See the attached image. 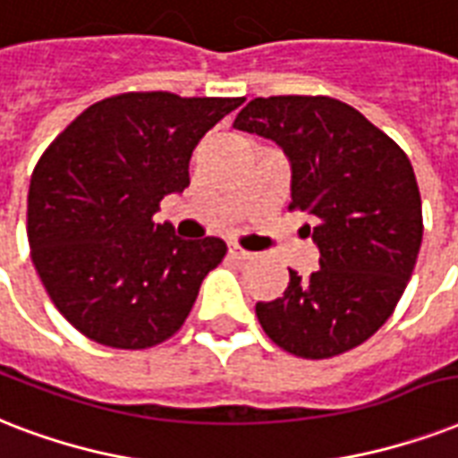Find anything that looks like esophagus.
Returning <instances> with one entry per match:
<instances>
[{
	"mask_svg": "<svg viewBox=\"0 0 458 458\" xmlns=\"http://www.w3.org/2000/svg\"><path fill=\"white\" fill-rule=\"evenodd\" d=\"M229 255H232L233 260H253L255 258V253H250V250H246V248L236 246V243L229 246Z\"/></svg>",
	"mask_w": 458,
	"mask_h": 458,
	"instance_id": "34e87169",
	"label": "esophagus"
}]
</instances>
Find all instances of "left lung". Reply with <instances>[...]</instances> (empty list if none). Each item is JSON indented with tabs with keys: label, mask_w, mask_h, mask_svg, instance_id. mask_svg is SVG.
Listing matches in <instances>:
<instances>
[{
	"label": "left lung",
	"mask_w": 458,
	"mask_h": 458,
	"mask_svg": "<svg viewBox=\"0 0 458 458\" xmlns=\"http://www.w3.org/2000/svg\"><path fill=\"white\" fill-rule=\"evenodd\" d=\"M233 129L277 143L292 169V208L315 217L310 277L289 269L286 292L255 303L272 342L301 358L363 344L394 313L423 241L416 174L403 150L332 98H255Z\"/></svg>",
	"instance_id": "1"
}]
</instances>
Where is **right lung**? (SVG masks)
I'll use <instances>...</instances> for the list:
<instances>
[{"instance_id": "add662e5", "label": "right lung", "mask_w": 458, "mask_h": 458, "mask_svg": "<svg viewBox=\"0 0 458 458\" xmlns=\"http://www.w3.org/2000/svg\"><path fill=\"white\" fill-rule=\"evenodd\" d=\"M243 98L123 93L56 136L28 189V243L59 313L112 349H148L183 325L226 253L155 225L159 200L191 183L200 138Z\"/></svg>"}]
</instances>
